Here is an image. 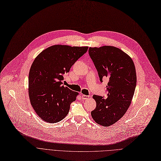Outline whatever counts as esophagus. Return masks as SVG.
<instances>
[{"instance_id":"obj_1","label":"esophagus","mask_w":161,"mask_h":161,"mask_svg":"<svg viewBox=\"0 0 161 161\" xmlns=\"http://www.w3.org/2000/svg\"><path fill=\"white\" fill-rule=\"evenodd\" d=\"M81 97H82V99H88V98H89V97H90V96H89L84 95V94H82V95L81 96Z\"/></svg>"}]
</instances>
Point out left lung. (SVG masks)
Masks as SVG:
<instances>
[{
    "instance_id": "left-lung-1",
    "label": "left lung",
    "mask_w": 161,
    "mask_h": 161,
    "mask_svg": "<svg viewBox=\"0 0 161 161\" xmlns=\"http://www.w3.org/2000/svg\"><path fill=\"white\" fill-rule=\"evenodd\" d=\"M89 55L99 80L108 78V97L94 95L96 108L91 115L99 125L109 126L123 117L131 103L136 86V73L132 58L111 46L89 48Z\"/></svg>"
}]
</instances>
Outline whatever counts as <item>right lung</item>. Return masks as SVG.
<instances>
[{
    "mask_svg": "<svg viewBox=\"0 0 161 161\" xmlns=\"http://www.w3.org/2000/svg\"><path fill=\"white\" fill-rule=\"evenodd\" d=\"M88 48L53 45L33 61L29 74V96L35 113L44 121L56 123L69 111L79 93L62 85L64 75L69 72Z\"/></svg>",
    "mask_w": 161,
    "mask_h": 161,
    "instance_id": "1",
    "label": "right lung"
}]
</instances>
